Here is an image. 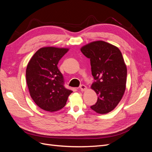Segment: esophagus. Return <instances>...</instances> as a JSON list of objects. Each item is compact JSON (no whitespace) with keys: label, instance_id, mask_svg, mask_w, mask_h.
Listing matches in <instances>:
<instances>
[{"label":"esophagus","instance_id":"1","mask_svg":"<svg viewBox=\"0 0 152 152\" xmlns=\"http://www.w3.org/2000/svg\"><path fill=\"white\" fill-rule=\"evenodd\" d=\"M80 90H81L82 91H86V90L87 87H86L85 85H84V84H81V85L80 86Z\"/></svg>","mask_w":152,"mask_h":152}]
</instances>
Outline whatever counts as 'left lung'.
Segmentation results:
<instances>
[{
	"instance_id": "obj_1",
	"label": "left lung",
	"mask_w": 152,
	"mask_h": 152,
	"mask_svg": "<svg viewBox=\"0 0 152 152\" xmlns=\"http://www.w3.org/2000/svg\"><path fill=\"white\" fill-rule=\"evenodd\" d=\"M90 59L91 86L98 95V101L91 108L100 114L111 112L120 102L126 89L127 68L121 50L104 41H95L80 49Z\"/></svg>"
}]
</instances>
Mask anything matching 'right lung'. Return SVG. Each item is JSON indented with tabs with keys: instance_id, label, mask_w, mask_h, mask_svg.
<instances>
[{
	"instance_id": "right-lung-1",
	"label": "right lung",
	"mask_w": 152,
	"mask_h": 152,
	"mask_svg": "<svg viewBox=\"0 0 152 152\" xmlns=\"http://www.w3.org/2000/svg\"><path fill=\"white\" fill-rule=\"evenodd\" d=\"M68 49L45 47L39 49L30 60L26 79L31 97L36 104L48 112L65 107L72 91L65 88L58 63Z\"/></svg>"
}]
</instances>
